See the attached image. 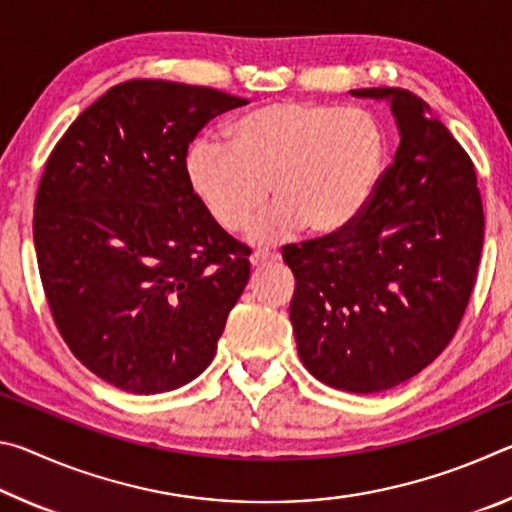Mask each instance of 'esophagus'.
Listing matches in <instances>:
<instances>
[{
    "label": "esophagus",
    "mask_w": 512,
    "mask_h": 512,
    "mask_svg": "<svg viewBox=\"0 0 512 512\" xmlns=\"http://www.w3.org/2000/svg\"><path fill=\"white\" fill-rule=\"evenodd\" d=\"M277 259V255L275 253H271V250H255L253 255H250V264L253 266H266V264H271V262H275Z\"/></svg>",
    "instance_id": "34e87169"
}]
</instances>
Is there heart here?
<instances>
[{
  "mask_svg": "<svg viewBox=\"0 0 512 512\" xmlns=\"http://www.w3.org/2000/svg\"><path fill=\"white\" fill-rule=\"evenodd\" d=\"M386 133L372 112L282 99L246 112L223 140L203 137L187 153L189 189L225 232L250 228L257 244H275L307 225L334 235L359 219L386 164Z\"/></svg>",
  "mask_w": 512,
  "mask_h": 512,
  "instance_id": "1",
  "label": "heart"
}]
</instances>
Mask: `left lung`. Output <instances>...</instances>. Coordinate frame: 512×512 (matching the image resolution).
<instances>
[{
	"mask_svg": "<svg viewBox=\"0 0 512 512\" xmlns=\"http://www.w3.org/2000/svg\"><path fill=\"white\" fill-rule=\"evenodd\" d=\"M352 94L391 101L395 160L357 221L284 246L282 259L296 277L300 361L323 384L366 395L415 377L454 339L485 219L474 162L427 103L400 88Z\"/></svg>",
	"mask_w": 512,
	"mask_h": 512,
	"instance_id": "1",
	"label": "left lung"
}]
</instances>
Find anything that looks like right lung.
I'll list each match as a JSON object with an SVG mask.
<instances>
[{
    "mask_svg": "<svg viewBox=\"0 0 512 512\" xmlns=\"http://www.w3.org/2000/svg\"><path fill=\"white\" fill-rule=\"evenodd\" d=\"M203 85L135 79L85 108L42 171L33 244L67 348L121 391H173L210 366L244 291L248 246L187 183L189 144L246 106Z\"/></svg>",
    "mask_w": 512,
    "mask_h": 512,
    "instance_id": "add662e5",
    "label": "right lung"
}]
</instances>
